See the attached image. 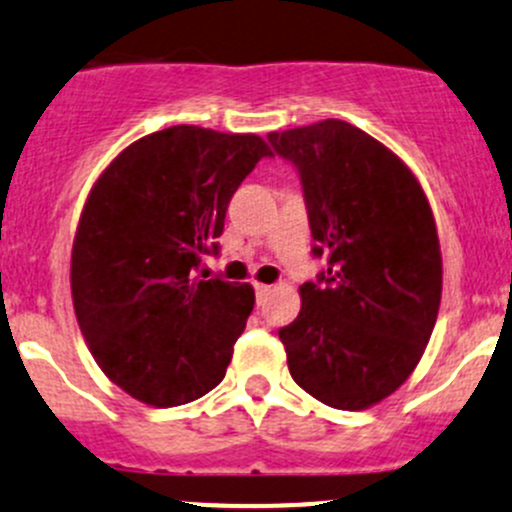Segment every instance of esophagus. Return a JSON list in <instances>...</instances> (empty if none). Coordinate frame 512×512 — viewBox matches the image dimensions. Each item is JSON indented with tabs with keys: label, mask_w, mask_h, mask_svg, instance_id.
I'll use <instances>...</instances> for the list:
<instances>
[{
	"label": "esophagus",
	"mask_w": 512,
	"mask_h": 512,
	"mask_svg": "<svg viewBox=\"0 0 512 512\" xmlns=\"http://www.w3.org/2000/svg\"><path fill=\"white\" fill-rule=\"evenodd\" d=\"M254 291H256V300H258V303H261V300L266 298L268 293H271V286H266V283H256Z\"/></svg>",
	"instance_id": "obj_1"
}]
</instances>
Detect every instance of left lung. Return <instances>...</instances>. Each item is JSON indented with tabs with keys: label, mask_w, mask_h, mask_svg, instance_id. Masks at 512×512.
<instances>
[{
	"label": "left lung",
	"mask_w": 512,
	"mask_h": 512,
	"mask_svg": "<svg viewBox=\"0 0 512 512\" xmlns=\"http://www.w3.org/2000/svg\"><path fill=\"white\" fill-rule=\"evenodd\" d=\"M303 184L313 256L298 318L278 330L291 377L318 402L367 409L412 374L441 303L429 202L382 142L345 120L268 135Z\"/></svg>",
	"instance_id": "left-lung-1"
}]
</instances>
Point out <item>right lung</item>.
<instances>
[{
	"instance_id": "1",
	"label": "right lung",
	"mask_w": 512,
	"mask_h": 512,
	"mask_svg": "<svg viewBox=\"0 0 512 512\" xmlns=\"http://www.w3.org/2000/svg\"><path fill=\"white\" fill-rule=\"evenodd\" d=\"M271 150L258 135L175 125L125 147L91 189L71 254L78 325L110 382L179 407L224 379L254 288L197 278L231 197Z\"/></svg>"
}]
</instances>
